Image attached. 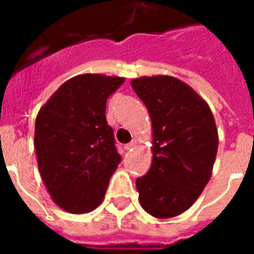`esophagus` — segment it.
Here are the masks:
<instances>
[{
  "instance_id": "obj_1",
  "label": "esophagus",
  "mask_w": 254,
  "mask_h": 254,
  "mask_svg": "<svg viewBox=\"0 0 254 254\" xmlns=\"http://www.w3.org/2000/svg\"><path fill=\"white\" fill-rule=\"evenodd\" d=\"M136 145H137V141H136V140H132V141H130V143L125 144V147H124V148L127 149V151H130V149L134 148V147H136Z\"/></svg>"
}]
</instances>
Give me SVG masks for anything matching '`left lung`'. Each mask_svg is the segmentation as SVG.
<instances>
[{
    "label": "left lung",
    "mask_w": 254,
    "mask_h": 254,
    "mask_svg": "<svg viewBox=\"0 0 254 254\" xmlns=\"http://www.w3.org/2000/svg\"><path fill=\"white\" fill-rule=\"evenodd\" d=\"M130 84L152 122V165L136 181L138 200L155 218H173L190 208L211 178L219 144L215 118L178 78L144 76Z\"/></svg>",
    "instance_id": "8db88e82"
}]
</instances>
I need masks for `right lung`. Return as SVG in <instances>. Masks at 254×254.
Returning a JSON list of instances; mask_svg holds the SVG:
<instances>
[{
	"instance_id": "obj_1",
	"label": "right lung",
	"mask_w": 254,
	"mask_h": 254,
	"mask_svg": "<svg viewBox=\"0 0 254 254\" xmlns=\"http://www.w3.org/2000/svg\"><path fill=\"white\" fill-rule=\"evenodd\" d=\"M124 81L91 73L69 78L36 116L39 173L54 202L66 212L98 207L121 162L106 121V102Z\"/></svg>"
}]
</instances>
